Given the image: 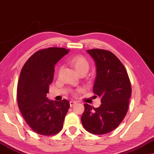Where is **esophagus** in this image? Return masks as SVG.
<instances>
[{
    "mask_svg": "<svg viewBox=\"0 0 154 154\" xmlns=\"http://www.w3.org/2000/svg\"><path fill=\"white\" fill-rule=\"evenodd\" d=\"M76 103H77V102L75 101V100H70V107H72V106L74 105L75 104H76Z\"/></svg>",
    "mask_w": 154,
    "mask_h": 154,
    "instance_id": "obj_1",
    "label": "esophagus"
}]
</instances>
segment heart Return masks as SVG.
<instances>
[{"mask_svg": "<svg viewBox=\"0 0 154 154\" xmlns=\"http://www.w3.org/2000/svg\"><path fill=\"white\" fill-rule=\"evenodd\" d=\"M70 63L73 67L77 74H86L89 70V63L83 56H75L70 60Z\"/></svg>", "mask_w": 154, "mask_h": 154, "instance_id": "b5f03b06", "label": "heart"}]
</instances>
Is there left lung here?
<instances>
[{"label":"left lung","instance_id":"left-lung-1","mask_svg":"<svg viewBox=\"0 0 154 154\" xmlns=\"http://www.w3.org/2000/svg\"><path fill=\"white\" fill-rule=\"evenodd\" d=\"M86 51L96 63L93 91L101 98L102 104L98 108L84 104L81 121L88 132L103 135L116 128L126 115L132 93L131 82L122 63L111 51L99 49Z\"/></svg>","mask_w":154,"mask_h":154}]
</instances>
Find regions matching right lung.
Here are the masks:
<instances>
[{"mask_svg":"<svg viewBox=\"0 0 154 154\" xmlns=\"http://www.w3.org/2000/svg\"><path fill=\"white\" fill-rule=\"evenodd\" d=\"M69 49L50 47L38 51L21 69L17 86V103L26 122L42 135H53L61 131L70 103L64 99L47 98L54 74V66Z\"/></svg>","mask_w":154,"mask_h":154,"instance_id":"right-lung-1","label":"right lung"}]
</instances>
